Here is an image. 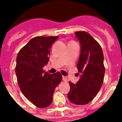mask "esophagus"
<instances>
[{"instance_id": "esophagus-1", "label": "esophagus", "mask_w": 122, "mask_h": 122, "mask_svg": "<svg viewBox=\"0 0 122 122\" xmlns=\"http://www.w3.org/2000/svg\"><path fill=\"white\" fill-rule=\"evenodd\" d=\"M62 80L65 82H67L68 81V79H67V77H66V76H62Z\"/></svg>"}]
</instances>
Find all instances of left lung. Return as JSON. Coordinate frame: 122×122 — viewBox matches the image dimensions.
<instances>
[{
    "label": "left lung",
    "mask_w": 122,
    "mask_h": 122,
    "mask_svg": "<svg viewBox=\"0 0 122 122\" xmlns=\"http://www.w3.org/2000/svg\"><path fill=\"white\" fill-rule=\"evenodd\" d=\"M75 35L80 45L77 65L80 74L76 84L69 82L68 98L72 103L84 105L95 97L102 87L105 73L104 56L100 45L88 33L76 32Z\"/></svg>",
    "instance_id": "left-lung-1"
}]
</instances>
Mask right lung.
<instances>
[{"instance_id": "add662e5", "label": "right lung", "mask_w": 122, "mask_h": 122, "mask_svg": "<svg viewBox=\"0 0 122 122\" xmlns=\"http://www.w3.org/2000/svg\"><path fill=\"white\" fill-rule=\"evenodd\" d=\"M58 36H36L19 51L15 72L23 95L37 107L45 108L52 102L55 88L62 81L60 72L43 70L49 61L50 50Z\"/></svg>"}]
</instances>
